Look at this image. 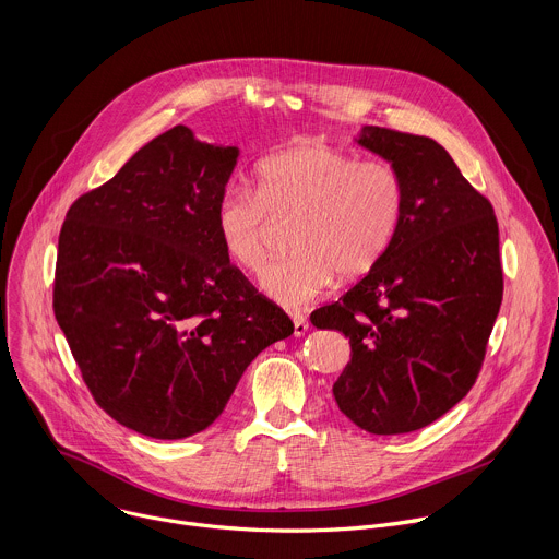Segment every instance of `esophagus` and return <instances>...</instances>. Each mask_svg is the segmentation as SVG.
Masks as SVG:
<instances>
[{
  "instance_id": "esophagus-1",
  "label": "esophagus",
  "mask_w": 559,
  "mask_h": 559,
  "mask_svg": "<svg viewBox=\"0 0 559 559\" xmlns=\"http://www.w3.org/2000/svg\"><path fill=\"white\" fill-rule=\"evenodd\" d=\"M292 321H294V336H296V338H298V336H305L307 330H309L307 318H305L302 313H292Z\"/></svg>"
}]
</instances>
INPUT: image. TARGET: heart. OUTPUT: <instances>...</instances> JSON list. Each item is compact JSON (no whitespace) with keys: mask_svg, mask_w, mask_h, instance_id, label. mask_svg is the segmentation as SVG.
Listing matches in <instances>:
<instances>
[{"mask_svg":"<svg viewBox=\"0 0 559 559\" xmlns=\"http://www.w3.org/2000/svg\"><path fill=\"white\" fill-rule=\"evenodd\" d=\"M257 192L227 188L214 210L223 254L243 272L267 261L272 218L296 216L289 234L294 252L272 263L263 292L283 307H302L341 274L371 272L401 227L405 181L382 158L358 156L328 143H305L276 152L257 168Z\"/></svg>","mask_w":559,"mask_h":559,"instance_id":"b5f03b06","label":"heart"}]
</instances>
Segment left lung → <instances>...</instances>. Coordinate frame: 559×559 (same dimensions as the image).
Instances as JSON below:
<instances>
[{"mask_svg": "<svg viewBox=\"0 0 559 559\" xmlns=\"http://www.w3.org/2000/svg\"><path fill=\"white\" fill-rule=\"evenodd\" d=\"M356 143L403 175L405 212L382 261L311 325L352 345L332 389L338 409L369 433H409L480 373L504 289L498 221L438 141L365 126Z\"/></svg>", "mask_w": 559, "mask_h": 559, "instance_id": "obj_1", "label": "left lung"}]
</instances>
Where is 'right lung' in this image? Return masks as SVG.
I'll use <instances>...</instances> for the list:
<instances>
[{"label":"right lung","instance_id":"add662e5","mask_svg":"<svg viewBox=\"0 0 559 559\" xmlns=\"http://www.w3.org/2000/svg\"><path fill=\"white\" fill-rule=\"evenodd\" d=\"M238 158L158 134L61 225L52 307L95 403L156 440L207 429L248 365L294 334L223 254L214 210Z\"/></svg>","mask_w":559,"mask_h":559}]
</instances>
